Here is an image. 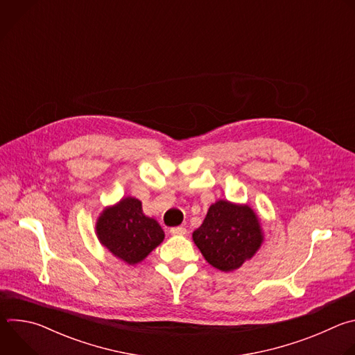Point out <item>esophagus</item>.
<instances>
[{
  "mask_svg": "<svg viewBox=\"0 0 355 355\" xmlns=\"http://www.w3.org/2000/svg\"><path fill=\"white\" fill-rule=\"evenodd\" d=\"M170 233L174 236H184V234H187V229L182 226H175V227L170 229Z\"/></svg>",
  "mask_w": 355,
  "mask_h": 355,
  "instance_id": "esophagus-1",
  "label": "esophagus"
}]
</instances>
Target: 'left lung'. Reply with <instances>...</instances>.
<instances>
[{
	"label": "left lung",
	"instance_id": "obj_1",
	"mask_svg": "<svg viewBox=\"0 0 355 355\" xmlns=\"http://www.w3.org/2000/svg\"><path fill=\"white\" fill-rule=\"evenodd\" d=\"M192 240L212 267L230 272L256 254L264 233L257 214L248 205L219 199L209 207Z\"/></svg>",
	"mask_w": 355,
	"mask_h": 355
}]
</instances>
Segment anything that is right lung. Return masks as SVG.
Listing matches in <instances>:
<instances>
[{"label":"right lung","mask_w":355,"mask_h":355,"mask_svg":"<svg viewBox=\"0 0 355 355\" xmlns=\"http://www.w3.org/2000/svg\"><path fill=\"white\" fill-rule=\"evenodd\" d=\"M95 233L101 244L129 266L143 261L164 240L159 222L146 216L141 202L133 196L122 198L101 212Z\"/></svg>","instance_id":"add662e5"}]
</instances>
